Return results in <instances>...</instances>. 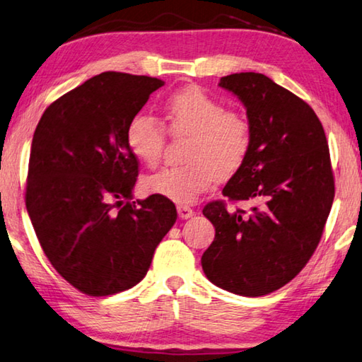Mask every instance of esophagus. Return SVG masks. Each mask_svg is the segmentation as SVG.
<instances>
[{"mask_svg": "<svg viewBox=\"0 0 362 362\" xmlns=\"http://www.w3.org/2000/svg\"><path fill=\"white\" fill-rule=\"evenodd\" d=\"M177 214H179L182 220H187V218H192L194 215V210L189 206H179L177 207Z\"/></svg>", "mask_w": 362, "mask_h": 362, "instance_id": "esophagus-1", "label": "esophagus"}]
</instances>
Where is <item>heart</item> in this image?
Listing matches in <instances>:
<instances>
[{
    "mask_svg": "<svg viewBox=\"0 0 362 362\" xmlns=\"http://www.w3.org/2000/svg\"><path fill=\"white\" fill-rule=\"evenodd\" d=\"M164 118L174 136H189L185 164L163 168L148 175L144 187L150 194L177 204H189L218 179H229L244 166L252 146V128L238 110L201 88L189 87L170 95L163 104ZM166 131L153 117L139 114L128 127L131 152L147 166L160 163Z\"/></svg>",
    "mask_w": 362,
    "mask_h": 362,
    "instance_id": "heart-1",
    "label": "heart"
}]
</instances>
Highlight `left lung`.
Here are the masks:
<instances>
[{
	"mask_svg": "<svg viewBox=\"0 0 362 362\" xmlns=\"http://www.w3.org/2000/svg\"><path fill=\"white\" fill-rule=\"evenodd\" d=\"M218 85L244 104L252 128L247 160L223 196L253 207H204L215 239L201 264L221 290L256 298L293 280L318 245L334 201L329 147L313 109L267 76L239 72Z\"/></svg>",
	"mask_w": 362,
	"mask_h": 362,
	"instance_id": "8db88e82",
	"label": "left lung"
}]
</instances>
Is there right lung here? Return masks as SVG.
Wrapping results in <instances>:
<instances>
[{
	"label": "right lung",
	"mask_w": 362,
	"mask_h": 362,
	"mask_svg": "<svg viewBox=\"0 0 362 362\" xmlns=\"http://www.w3.org/2000/svg\"><path fill=\"white\" fill-rule=\"evenodd\" d=\"M163 85L103 72L52 103L33 136L26 210L52 266L88 296L139 284L177 220L161 196L131 201L139 164L128 127Z\"/></svg>",
	"instance_id": "1"
}]
</instances>
